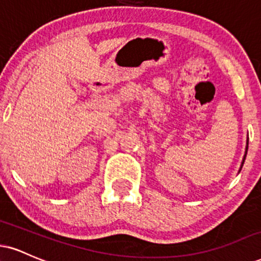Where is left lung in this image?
<instances>
[{
	"mask_svg": "<svg viewBox=\"0 0 261 261\" xmlns=\"http://www.w3.org/2000/svg\"><path fill=\"white\" fill-rule=\"evenodd\" d=\"M247 150H248V143H247ZM246 155H247V152H246ZM246 155H244L243 162H242V166H243V164H244V159H246ZM242 166H241V169H242Z\"/></svg>",
	"mask_w": 261,
	"mask_h": 261,
	"instance_id": "8db88e82",
	"label": "left lung"
}]
</instances>
